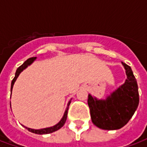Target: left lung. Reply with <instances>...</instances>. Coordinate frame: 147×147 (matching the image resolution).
I'll return each mask as SVG.
<instances>
[{"instance_id":"obj_1","label":"left lung","mask_w":147,"mask_h":147,"mask_svg":"<svg viewBox=\"0 0 147 147\" xmlns=\"http://www.w3.org/2000/svg\"><path fill=\"white\" fill-rule=\"evenodd\" d=\"M127 79L124 83L106 96L98 99L88 94V105L93 123L103 130H117L130 120L139 102L138 84L130 66L121 62Z\"/></svg>"}]
</instances>
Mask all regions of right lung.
Segmentation results:
<instances>
[{
	"mask_svg": "<svg viewBox=\"0 0 147 147\" xmlns=\"http://www.w3.org/2000/svg\"><path fill=\"white\" fill-rule=\"evenodd\" d=\"M36 58L37 57H31V58H29V59H27V61H25L24 64L18 67L17 70H16V75H15L14 79H13L12 81H11V90H12V88H13V86H14L15 82H16V80H17V78L19 77V76H20V74L21 72L24 70V69H26L28 66H30V64H32L34 61L36 60ZM71 101V99L70 101L68 102V103H67V108H66V109H65L64 116H63V117L61 118V120H60L57 124L53 125V126L49 127H45V128H42V129H33V128H30V127H25L24 126V125H23V126H24V127H26V129L28 130V131H30V132L34 133V134H38V135H45V134H49V133L54 132V131H57V130H59L60 128H61L62 127L64 126V124L65 123V122H66V120H67V110H68V107H69V105H70Z\"/></svg>",
	"mask_w": 147,
	"mask_h": 147,
	"instance_id": "right-lung-1",
	"label": "right lung"
}]
</instances>
